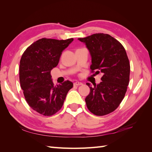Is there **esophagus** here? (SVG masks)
<instances>
[{"label":"esophagus","mask_w":152,"mask_h":152,"mask_svg":"<svg viewBox=\"0 0 152 152\" xmlns=\"http://www.w3.org/2000/svg\"><path fill=\"white\" fill-rule=\"evenodd\" d=\"M83 83L82 82H76L74 83V85L75 86H82Z\"/></svg>","instance_id":"obj_1"}]
</instances>
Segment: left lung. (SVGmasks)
Returning <instances> with one entry per match:
<instances>
[{"mask_svg":"<svg viewBox=\"0 0 152 152\" xmlns=\"http://www.w3.org/2000/svg\"><path fill=\"white\" fill-rule=\"evenodd\" d=\"M84 42L91 56V72L102 73V82L90 86L85 99L87 107L99 116L114 112L120 104L129 82L130 63L123 45L110 35L96 33L78 38ZM95 75V74H93Z\"/></svg>","mask_w":152,"mask_h":152,"instance_id":"obj_1","label":"left lung"}]
</instances>
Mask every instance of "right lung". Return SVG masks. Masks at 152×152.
I'll use <instances>...</instances> for the list:
<instances>
[{
	"instance_id": "right-lung-1",
	"label": "right lung",
	"mask_w": 152,
	"mask_h": 152,
	"mask_svg": "<svg viewBox=\"0 0 152 152\" xmlns=\"http://www.w3.org/2000/svg\"><path fill=\"white\" fill-rule=\"evenodd\" d=\"M73 40L41 38L22 55L19 64L21 88L28 104L42 115L51 116L60 110L68 92L72 88L73 83L69 80L53 86L50 72Z\"/></svg>"
}]
</instances>
